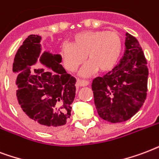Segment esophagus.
<instances>
[{"label":"esophagus","mask_w":159,"mask_h":159,"mask_svg":"<svg viewBox=\"0 0 159 159\" xmlns=\"http://www.w3.org/2000/svg\"><path fill=\"white\" fill-rule=\"evenodd\" d=\"M89 81L86 80H77V84L79 86H80V87H84V86L89 85Z\"/></svg>","instance_id":"34e87169"}]
</instances>
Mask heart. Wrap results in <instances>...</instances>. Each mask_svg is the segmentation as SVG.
Masks as SVG:
<instances>
[{
    "label": "heart",
    "instance_id": "obj_1",
    "mask_svg": "<svg viewBox=\"0 0 159 159\" xmlns=\"http://www.w3.org/2000/svg\"><path fill=\"white\" fill-rule=\"evenodd\" d=\"M122 40L115 31L88 30L74 35L71 44H65L61 49L63 62L66 68L75 72L84 62H89L80 70L82 77L111 70L119 59Z\"/></svg>",
    "mask_w": 159,
    "mask_h": 159
}]
</instances>
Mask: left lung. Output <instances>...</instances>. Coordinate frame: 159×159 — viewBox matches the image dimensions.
<instances>
[{"label": "left lung", "mask_w": 159, "mask_h": 159, "mask_svg": "<svg viewBox=\"0 0 159 159\" xmlns=\"http://www.w3.org/2000/svg\"><path fill=\"white\" fill-rule=\"evenodd\" d=\"M125 35V50L119 65L92 82L97 112L110 123L132 118L147 96V60L137 39L129 33Z\"/></svg>", "instance_id": "8db88e82"}]
</instances>
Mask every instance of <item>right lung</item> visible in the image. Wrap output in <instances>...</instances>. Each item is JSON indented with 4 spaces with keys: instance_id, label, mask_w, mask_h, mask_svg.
I'll return each instance as SVG.
<instances>
[{
    "instance_id": "right-lung-1",
    "label": "right lung",
    "mask_w": 159,
    "mask_h": 159,
    "mask_svg": "<svg viewBox=\"0 0 159 159\" xmlns=\"http://www.w3.org/2000/svg\"><path fill=\"white\" fill-rule=\"evenodd\" d=\"M41 36L30 35L18 49L13 62L16 106L26 123L40 131L63 126L71 115L75 97V77L60 65L62 57L45 51ZM39 59L44 68H34Z\"/></svg>"
}]
</instances>
